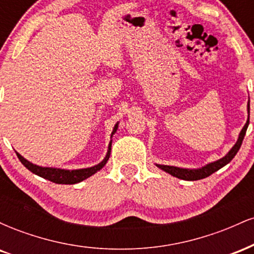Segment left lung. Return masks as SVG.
Segmentation results:
<instances>
[{"mask_svg": "<svg viewBox=\"0 0 254 254\" xmlns=\"http://www.w3.org/2000/svg\"><path fill=\"white\" fill-rule=\"evenodd\" d=\"M247 109H249V115H250V103L247 105ZM249 124H250V116H249V119H247L246 124H245V127H243V130H241L240 133H239V138L237 143H235L234 147L228 151V154H227L226 156H223L222 159L217 160V161L210 162V164L205 165L202 168H197V170H188V168H180V167H174V166H166V165H156V166L159 168H161L162 171H165L166 173H170L171 176L177 177L183 180L193 182V180L204 179V178L209 177L210 174L215 173V172L220 170V168H222L223 166L229 164V162L233 160V157L237 155V153L241 147V143H243L244 141V137L246 135V130L247 127H249Z\"/></svg>", "mask_w": 254, "mask_h": 254, "instance_id": "obj_1", "label": "left lung"}]
</instances>
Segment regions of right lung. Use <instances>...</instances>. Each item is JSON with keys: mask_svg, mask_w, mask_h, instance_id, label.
<instances>
[{"mask_svg": "<svg viewBox=\"0 0 254 254\" xmlns=\"http://www.w3.org/2000/svg\"><path fill=\"white\" fill-rule=\"evenodd\" d=\"M118 129V123L115 125L113 127L112 133H111V137L115 135V132ZM111 144H112V141L110 142L109 144V150H107L106 156L100 164L93 166V167H88V168H81V170H61V168H52V167H42V166H37L32 162L27 161L25 157H22L19 153H16L17 157L21 161V164L27 168L28 171H31L32 173L37 174V176L44 178V179L50 180L52 183L56 184H76L82 182V180L87 179L90 176H93L94 173H97L98 171H100L101 168L106 165V162L109 161V157L111 154Z\"/></svg>", "mask_w": 254, "mask_h": 254, "instance_id": "right-lung-1", "label": "right lung"}]
</instances>
